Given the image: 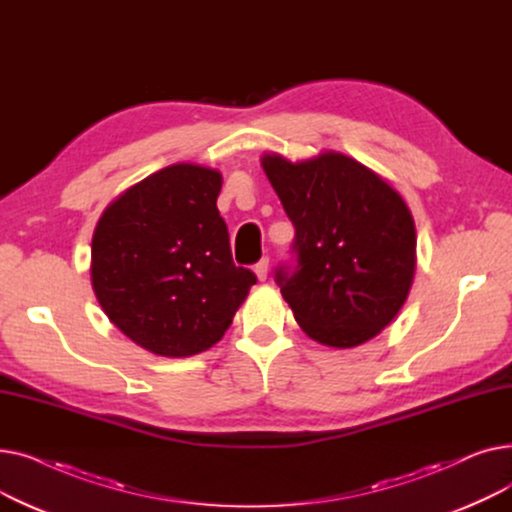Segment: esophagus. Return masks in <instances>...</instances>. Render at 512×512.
<instances>
[{"mask_svg": "<svg viewBox=\"0 0 512 512\" xmlns=\"http://www.w3.org/2000/svg\"><path fill=\"white\" fill-rule=\"evenodd\" d=\"M253 272H255V276H257L259 282H265V280H267V272H270V259L263 257V259L255 265Z\"/></svg>", "mask_w": 512, "mask_h": 512, "instance_id": "esophagus-1", "label": "esophagus"}]
</instances>
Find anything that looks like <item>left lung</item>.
<instances>
[{"mask_svg": "<svg viewBox=\"0 0 512 512\" xmlns=\"http://www.w3.org/2000/svg\"><path fill=\"white\" fill-rule=\"evenodd\" d=\"M261 166L297 230V267H280L276 282L301 330L332 348L378 336L415 278L417 234L405 199L338 151L301 161L272 151Z\"/></svg>", "mask_w": 512, "mask_h": 512, "instance_id": "obj_1", "label": "left lung"}]
</instances>
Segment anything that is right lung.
<instances>
[{"label": "right lung", "mask_w": 512, "mask_h": 512, "mask_svg": "<svg viewBox=\"0 0 512 512\" xmlns=\"http://www.w3.org/2000/svg\"><path fill=\"white\" fill-rule=\"evenodd\" d=\"M220 191L218 170L182 161L126 188L95 226V297L157 357H191L220 342L257 282L232 261Z\"/></svg>", "instance_id": "add662e5"}]
</instances>
